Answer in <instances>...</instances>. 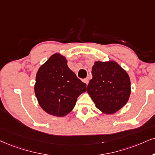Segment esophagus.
<instances>
[{
	"mask_svg": "<svg viewBox=\"0 0 155 155\" xmlns=\"http://www.w3.org/2000/svg\"><path fill=\"white\" fill-rule=\"evenodd\" d=\"M83 81H84V83H85L86 84H87V85H88V84H89V79H83Z\"/></svg>",
	"mask_w": 155,
	"mask_h": 155,
	"instance_id": "esophagus-1",
	"label": "esophagus"
}]
</instances>
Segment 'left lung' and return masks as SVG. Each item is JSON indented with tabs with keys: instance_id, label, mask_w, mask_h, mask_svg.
Returning a JSON list of instances; mask_svg holds the SVG:
<instances>
[{
	"instance_id": "obj_1",
	"label": "left lung",
	"mask_w": 155,
	"mask_h": 155,
	"mask_svg": "<svg viewBox=\"0 0 155 155\" xmlns=\"http://www.w3.org/2000/svg\"><path fill=\"white\" fill-rule=\"evenodd\" d=\"M91 74L87 92L97 109L112 114L125 106L131 94L130 78L117 62L95 61Z\"/></svg>"
}]
</instances>
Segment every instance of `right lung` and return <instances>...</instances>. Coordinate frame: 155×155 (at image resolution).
<instances>
[{
  "mask_svg": "<svg viewBox=\"0 0 155 155\" xmlns=\"http://www.w3.org/2000/svg\"><path fill=\"white\" fill-rule=\"evenodd\" d=\"M86 91V84L68 67L67 59L59 53L53 54L36 73L37 101L43 110L53 116H66L73 110L77 97Z\"/></svg>",
  "mask_w": 155,
  "mask_h": 155,
  "instance_id": "1",
  "label": "right lung"
}]
</instances>
